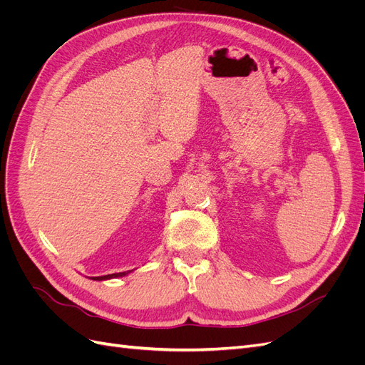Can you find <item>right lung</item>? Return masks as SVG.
Segmentation results:
<instances>
[{"label":"right lung","instance_id":"1","mask_svg":"<svg viewBox=\"0 0 365 365\" xmlns=\"http://www.w3.org/2000/svg\"><path fill=\"white\" fill-rule=\"evenodd\" d=\"M130 271L125 272H115V274H108V275H101V277H93V280H108V279H115V277H123V275L129 274Z\"/></svg>","mask_w":365,"mask_h":365}]
</instances>
